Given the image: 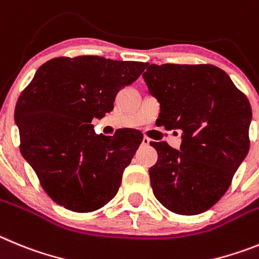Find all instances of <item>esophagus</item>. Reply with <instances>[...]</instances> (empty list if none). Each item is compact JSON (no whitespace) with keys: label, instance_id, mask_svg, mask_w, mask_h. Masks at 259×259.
<instances>
[{"label":"esophagus","instance_id":"34e87169","mask_svg":"<svg viewBox=\"0 0 259 259\" xmlns=\"http://www.w3.org/2000/svg\"><path fill=\"white\" fill-rule=\"evenodd\" d=\"M150 142H151L150 138H147V137H144L143 141H142V144H143V146H148V144H150Z\"/></svg>","mask_w":259,"mask_h":259}]
</instances>
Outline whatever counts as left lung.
I'll list each match as a JSON object with an SVG mask.
<instances>
[{
    "instance_id": "obj_1",
    "label": "left lung",
    "mask_w": 259,
    "mask_h": 259,
    "mask_svg": "<svg viewBox=\"0 0 259 259\" xmlns=\"http://www.w3.org/2000/svg\"><path fill=\"white\" fill-rule=\"evenodd\" d=\"M143 78L160 103L157 126L182 133L181 150L151 142L157 162L151 187L167 210H208L231 186L250 146L251 107L228 74L211 64H146Z\"/></svg>"
}]
</instances>
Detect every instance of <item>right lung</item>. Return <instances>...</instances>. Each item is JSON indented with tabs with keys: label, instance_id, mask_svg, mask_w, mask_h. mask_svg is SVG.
<instances>
[{
	"label": "right lung",
	"instance_id": "1",
	"mask_svg": "<svg viewBox=\"0 0 259 259\" xmlns=\"http://www.w3.org/2000/svg\"><path fill=\"white\" fill-rule=\"evenodd\" d=\"M144 67L98 55L54 58L20 93L15 106L20 152L57 204L89 213L116 196L143 134L126 129L106 137L95 133L92 121L112 111L117 93Z\"/></svg>",
	"mask_w": 259,
	"mask_h": 259
}]
</instances>
